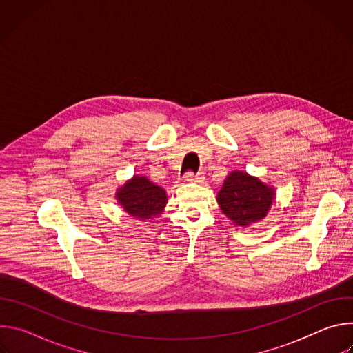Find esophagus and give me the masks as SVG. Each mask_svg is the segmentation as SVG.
<instances>
[{
  "label": "esophagus",
  "instance_id": "esophagus-1",
  "mask_svg": "<svg viewBox=\"0 0 353 353\" xmlns=\"http://www.w3.org/2000/svg\"><path fill=\"white\" fill-rule=\"evenodd\" d=\"M184 177H185L187 181H192V183H201L204 180L203 173H194V172H187Z\"/></svg>",
  "mask_w": 353,
  "mask_h": 353
}]
</instances>
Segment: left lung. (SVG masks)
Returning <instances> with one entry per match:
<instances>
[{
  "label": "left lung",
  "mask_w": 353,
  "mask_h": 353,
  "mask_svg": "<svg viewBox=\"0 0 353 353\" xmlns=\"http://www.w3.org/2000/svg\"><path fill=\"white\" fill-rule=\"evenodd\" d=\"M272 199L274 188L241 172L230 173L218 192L221 210L239 226L263 219L272 205Z\"/></svg>",
  "instance_id": "1"
}]
</instances>
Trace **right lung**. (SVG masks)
<instances>
[{
  "label": "right lung",
  "instance_id": "add662e5",
  "mask_svg": "<svg viewBox=\"0 0 353 353\" xmlns=\"http://www.w3.org/2000/svg\"><path fill=\"white\" fill-rule=\"evenodd\" d=\"M119 203L134 218L150 219L163 212L168 203L166 191L146 177L134 176L117 192Z\"/></svg>",
  "mask_w": 353,
  "mask_h": 353
}]
</instances>
